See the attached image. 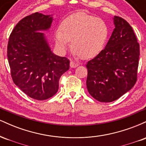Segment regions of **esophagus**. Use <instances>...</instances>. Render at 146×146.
<instances>
[{
  "label": "esophagus",
  "mask_w": 146,
  "mask_h": 146,
  "mask_svg": "<svg viewBox=\"0 0 146 146\" xmlns=\"http://www.w3.org/2000/svg\"><path fill=\"white\" fill-rule=\"evenodd\" d=\"M78 64L75 62L73 61H71V62H70V66H71V68H76L77 66H78Z\"/></svg>",
  "instance_id": "esophagus-1"
}]
</instances>
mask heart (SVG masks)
<instances>
[{
    "label": "heart",
    "mask_w": 146,
    "mask_h": 146,
    "mask_svg": "<svg viewBox=\"0 0 146 146\" xmlns=\"http://www.w3.org/2000/svg\"><path fill=\"white\" fill-rule=\"evenodd\" d=\"M60 30L55 33L58 46L65 51L72 40V48L78 56L89 59L97 56L104 48L110 34L103 19L80 11L64 19Z\"/></svg>",
    "instance_id": "heart-1"
}]
</instances>
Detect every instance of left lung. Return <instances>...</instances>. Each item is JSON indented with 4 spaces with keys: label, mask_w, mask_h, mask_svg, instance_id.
I'll return each mask as SVG.
<instances>
[{
    "label": "left lung",
    "mask_w": 146,
    "mask_h": 146,
    "mask_svg": "<svg viewBox=\"0 0 146 146\" xmlns=\"http://www.w3.org/2000/svg\"><path fill=\"white\" fill-rule=\"evenodd\" d=\"M106 47L86 66L89 94L100 102L115 101L130 90L137 80L139 44L132 27L119 16Z\"/></svg>",
    "instance_id": "left-lung-1"
}]
</instances>
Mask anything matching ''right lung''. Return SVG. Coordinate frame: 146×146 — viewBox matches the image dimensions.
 I'll return each instance as SVG.
<instances>
[{"instance_id": "obj_1", "label": "right lung", "mask_w": 146, "mask_h": 146, "mask_svg": "<svg viewBox=\"0 0 146 146\" xmlns=\"http://www.w3.org/2000/svg\"><path fill=\"white\" fill-rule=\"evenodd\" d=\"M53 18L36 12L21 20L9 36L7 58L15 84L37 100L51 98L58 92L61 75L69 69L66 57L53 54L44 33Z\"/></svg>"}]
</instances>
